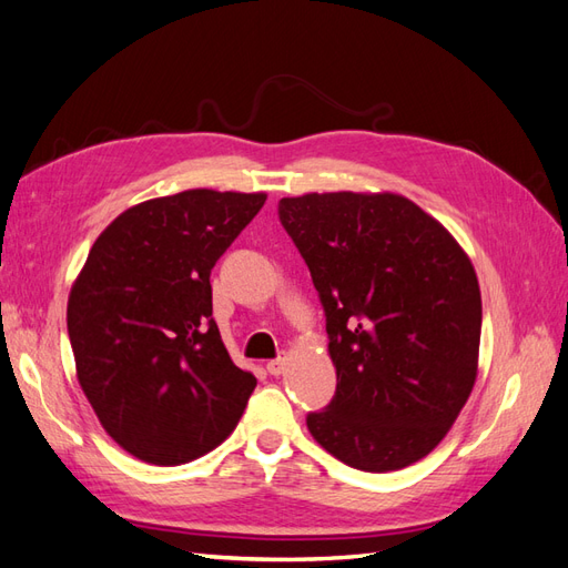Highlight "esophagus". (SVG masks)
<instances>
[{"instance_id": "1", "label": "esophagus", "mask_w": 568, "mask_h": 568, "mask_svg": "<svg viewBox=\"0 0 568 568\" xmlns=\"http://www.w3.org/2000/svg\"><path fill=\"white\" fill-rule=\"evenodd\" d=\"M285 357L281 355V357H275V359H271L268 365H266V369H268V374H273V376H281L283 372H285Z\"/></svg>"}]
</instances>
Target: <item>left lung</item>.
Returning <instances> with one entry per match:
<instances>
[{
  "label": "left lung",
  "instance_id": "8db88e82",
  "mask_svg": "<svg viewBox=\"0 0 568 568\" xmlns=\"http://www.w3.org/2000/svg\"><path fill=\"white\" fill-rule=\"evenodd\" d=\"M326 314L336 396L307 415L331 456L400 470L436 448L477 376L483 300L468 254L410 199H281Z\"/></svg>",
  "mask_w": 568,
  "mask_h": 568
}]
</instances>
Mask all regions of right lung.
I'll return each instance as SVG.
<instances>
[{"label": "right lung", "mask_w": 568, "mask_h": 568, "mask_svg": "<svg viewBox=\"0 0 568 568\" xmlns=\"http://www.w3.org/2000/svg\"><path fill=\"white\" fill-rule=\"evenodd\" d=\"M264 201L213 189L143 201L105 227L71 287L79 384L105 432L145 463L209 454L252 396L254 374L213 322L211 268Z\"/></svg>", "instance_id": "1"}]
</instances>
